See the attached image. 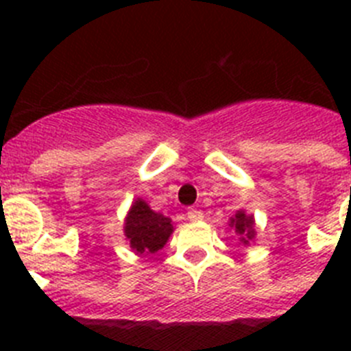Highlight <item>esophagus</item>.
<instances>
[{
    "mask_svg": "<svg viewBox=\"0 0 351 351\" xmlns=\"http://www.w3.org/2000/svg\"><path fill=\"white\" fill-rule=\"evenodd\" d=\"M202 218H204L202 210H198V209L188 210V219H190V221H200Z\"/></svg>",
    "mask_w": 351,
    "mask_h": 351,
    "instance_id": "1",
    "label": "esophagus"
}]
</instances>
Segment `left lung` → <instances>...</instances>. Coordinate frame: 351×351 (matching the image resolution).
Segmentation results:
<instances>
[{"instance_id": "obj_1", "label": "left lung", "mask_w": 351, "mask_h": 351, "mask_svg": "<svg viewBox=\"0 0 351 351\" xmlns=\"http://www.w3.org/2000/svg\"><path fill=\"white\" fill-rule=\"evenodd\" d=\"M228 226L239 235V244L243 246H250V243L255 241L256 235V226L253 214H247L246 210H237L228 221Z\"/></svg>"}]
</instances>
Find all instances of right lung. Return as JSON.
I'll return each instance as SVG.
<instances>
[{
    "label": "right lung",
    "instance_id": "obj_1",
    "mask_svg": "<svg viewBox=\"0 0 351 351\" xmlns=\"http://www.w3.org/2000/svg\"><path fill=\"white\" fill-rule=\"evenodd\" d=\"M123 232L137 255H153L167 244L173 232V223L151 209L144 198H135L126 214Z\"/></svg>",
    "mask_w": 351,
    "mask_h": 351
}]
</instances>
